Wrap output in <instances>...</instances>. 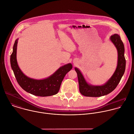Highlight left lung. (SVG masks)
<instances>
[{"mask_svg":"<svg viewBox=\"0 0 134 134\" xmlns=\"http://www.w3.org/2000/svg\"><path fill=\"white\" fill-rule=\"evenodd\" d=\"M111 41L116 46L118 52V62L116 69L109 81L103 86H93L89 85L85 80L80 70L75 68L77 74L79 91L81 94L86 97H99L107 95L112 92L119 83L123 76L126 67V60L124 56V46L121 37L117 34L112 35Z\"/></svg>","mask_w":134,"mask_h":134,"instance_id":"obj_1","label":"left lung"}]
</instances>
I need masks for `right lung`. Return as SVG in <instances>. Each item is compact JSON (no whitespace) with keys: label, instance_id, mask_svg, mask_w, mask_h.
I'll return each mask as SVG.
<instances>
[{"label":"right lung","instance_id":"obj_1","mask_svg":"<svg viewBox=\"0 0 134 134\" xmlns=\"http://www.w3.org/2000/svg\"><path fill=\"white\" fill-rule=\"evenodd\" d=\"M17 43L18 39L13 45V52L10 56V64L16 80L20 87L25 91L36 96L47 97L57 94L65 75L72 69V65L68 64L61 67L46 79L35 80L30 78L23 74L17 64Z\"/></svg>","mask_w":134,"mask_h":134}]
</instances>
